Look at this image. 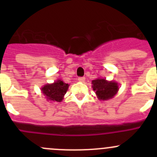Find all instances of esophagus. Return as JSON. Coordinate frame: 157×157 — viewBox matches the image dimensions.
<instances>
[{"label":"esophagus","mask_w":157,"mask_h":157,"mask_svg":"<svg viewBox=\"0 0 157 157\" xmlns=\"http://www.w3.org/2000/svg\"><path fill=\"white\" fill-rule=\"evenodd\" d=\"M78 80H79V81H80V82H83V81H84V80H85V77H79Z\"/></svg>","instance_id":"1"}]
</instances>
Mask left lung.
<instances>
[{
	"instance_id": "1",
	"label": "left lung",
	"mask_w": 157,
	"mask_h": 157,
	"mask_svg": "<svg viewBox=\"0 0 157 157\" xmlns=\"http://www.w3.org/2000/svg\"><path fill=\"white\" fill-rule=\"evenodd\" d=\"M93 89L96 91L98 98L100 100L112 99L118 90V83L112 81H107L105 79H96L92 81Z\"/></svg>"
}]
</instances>
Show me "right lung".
<instances>
[{
	"instance_id": "add662e5",
	"label": "right lung",
	"mask_w": 157,
	"mask_h": 157,
	"mask_svg": "<svg viewBox=\"0 0 157 157\" xmlns=\"http://www.w3.org/2000/svg\"><path fill=\"white\" fill-rule=\"evenodd\" d=\"M69 85L58 80L52 84H47L42 88V93L51 101L61 102L68 89Z\"/></svg>"
}]
</instances>
